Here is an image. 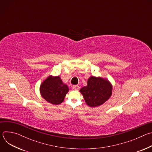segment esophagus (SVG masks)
Listing matches in <instances>:
<instances>
[{
  "instance_id": "esophagus-1",
  "label": "esophagus",
  "mask_w": 152,
  "mask_h": 152,
  "mask_svg": "<svg viewBox=\"0 0 152 152\" xmlns=\"http://www.w3.org/2000/svg\"><path fill=\"white\" fill-rule=\"evenodd\" d=\"M72 88L74 90H79V86H78V85H73L72 86Z\"/></svg>"
}]
</instances>
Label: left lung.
I'll return each mask as SVG.
<instances>
[{"mask_svg":"<svg viewBox=\"0 0 152 152\" xmlns=\"http://www.w3.org/2000/svg\"><path fill=\"white\" fill-rule=\"evenodd\" d=\"M80 93L88 106L97 107L109 99L113 93V85L107 79L90 76L87 85L80 89Z\"/></svg>","mask_w":152,"mask_h":152,"instance_id":"left-lung-1","label":"left lung"}]
</instances>
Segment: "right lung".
<instances>
[{
	"instance_id": "1",
	"label": "right lung",
	"mask_w": 152,
	"mask_h": 152,
	"mask_svg": "<svg viewBox=\"0 0 152 152\" xmlns=\"http://www.w3.org/2000/svg\"><path fill=\"white\" fill-rule=\"evenodd\" d=\"M69 91L68 86L62 82L59 76H49L39 86L41 97L54 105L61 104Z\"/></svg>"
}]
</instances>
